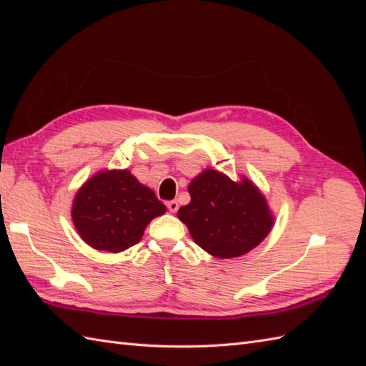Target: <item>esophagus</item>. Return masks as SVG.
<instances>
[{
  "label": "esophagus",
  "instance_id": "obj_1",
  "mask_svg": "<svg viewBox=\"0 0 366 366\" xmlns=\"http://www.w3.org/2000/svg\"><path fill=\"white\" fill-rule=\"evenodd\" d=\"M166 207H168V210L169 212H177V210H179V203H177L175 200H172V202H168L166 203Z\"/></svg>",
  "mask_w": 366,
  "mask_h": 366
}]
</instances>
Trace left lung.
Masks as SVG:
<instances>
[{
	"label": "left lung",
	"instance_id": "left-lung-1",
	"mask_svg": "<svg viewBox=\"0 0 366 366\" xmlns=\"http://www.w3.org/2000/svg\"><path fill=\"white\" fill-rule=\"evenodd\" d=\"M191 203L179 209V218L194 241L217 258L246 254L269 235L273 218L265 198L249 180L232 182L207 169L189 184Z\"/></svg>",
	"mask_w": 366,
	"mask_h": 366
}]
</instances>
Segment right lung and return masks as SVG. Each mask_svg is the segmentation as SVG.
<instances>
[{"label":"right lung","mask_w":366,"mask_h":366,"mask_svg":"<svg viewBox=\"0 0 366 366\" xmlns=\"http://www.w3.org/2000/svg\"><path fill=\"white\" fill-rule=\"evenodd\" d=\"M164 212L156 194L129 171H105L76 194L71 217L86 244L116 253L137 244L149 221Z\"/></svg>","instance_id":"add662e5"}]
</instances>
